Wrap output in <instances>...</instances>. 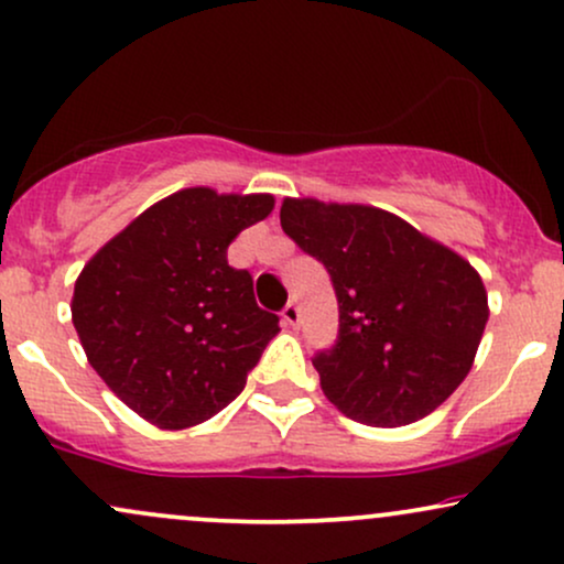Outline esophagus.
Listing matches in <instances>:
<instances>
[{
    "instance_id": "34e87169",
    "label": "esophagus",
    "mask_w": 564,
    "mask_h": 564,
    "mask_svg": "<svg viewBox=\"0 0 564 564\" xmlns=\"http://www.w3.org/2000/svg\"><path fill=\"white\" fill-rule=\"evenodd\" d=\"M281 317H283V323H286V325H296V323H300V304L289 302L286 307H283Z\"/></svg>"
}]
</instances>
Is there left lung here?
<instances>
[{"mask_svg": "<svg viewBox=\"0 0 564 564\" xmlns=\"http://www.w3.org/2000/svg\"><path fill=\"white\" fill-rule=\"evenodd\" d=\"M281 228L336 289L338 338L312 359L328 402L376 429L444 404L470 372L488 321L478 270L368 205L283 199Z\"/></svg>", "mask_w": 564, "mask_h": 564, "instance_id": "1", "label": "left lung"}]
</instances>
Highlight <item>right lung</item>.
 I'll use <instances>...</instances> for the list:
<instances>
[{
    "label": "right lung",
    "mask_w": 564,
    "mask_h": 564,
    "mask_svg": "<svg viewBox=\"0 0 564 564\" xmlns=\"http://www.w3.org/2000/svg\"><path fill=\"white\" fill-rule=\"evenodd\" d=\"M273 205L270 194L181 188L80 270L70 312L88 365L158 429L217 415L281 330L257 307L252 275L228 264L230 241Z\"/></svg>",
    "instance_id": "add662e5"
}]
</instances>
